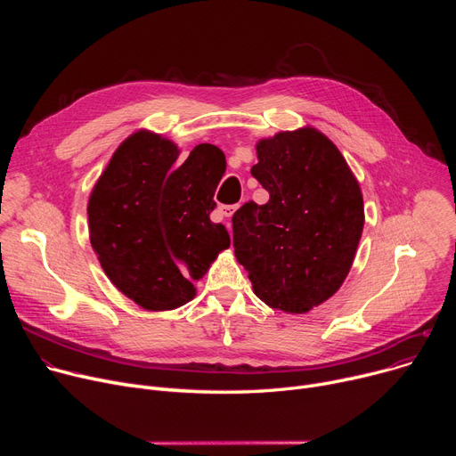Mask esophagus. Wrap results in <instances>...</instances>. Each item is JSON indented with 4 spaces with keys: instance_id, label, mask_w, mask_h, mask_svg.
Here are the masks:
<instances>
[{
    "instance_id": "34e87169",
    "label": "esophagus",
    "mask_w": 456,
    "mask_h": 456,
    "mask_svg": "<svg viewBox=\"0 0 456 456\" xmlns=\"http://www.w3.org/2000/svg\"><path fill=\"white\" fill-rule=\"evenodd\" d=\"M238 208V205H220L218 207V212L224 216V218H231V216L234 214V210ZM227 229H229V232H231V225L227 224Z\"/></svg>"
}]
</instances>
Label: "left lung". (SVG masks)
<instances>
[{
    "instance_id": "obj_1",
    "label": "left lung",
    "mask_w": 456,
    "mask_h": 456,
    "mask_svg": "<svg viewBox=\"0 0 456 456\" xmlns=\"http://www.w3.org/2000/svg\"><path fill=\"white\" fill-rule=\"evenodd\" d=\"M256 159L251 175L270 200L234 212V255L260 301L305 314L337 294L353 266L364 229L362 190L316 127L260 138Z\"/></svg>"
}]
</instances>
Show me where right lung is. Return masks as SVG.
Instances as JSON below:
<instances>
[{
    "label": "right lung",
    "mask_w": 456,
    "mask_h": 456,
    "mask_svg": "<svg viewBox=\"0 0 456 456\" xmlns=\"http://www.w3.org/2000/svg\"><path fill=\"white\" fill-rule=\"evenodd\" d=\"M181 150L159 133L138 129L112 153L88 198L94 253L116 289L150 313L196 297L194 281L231 246L210 222L225 155L201 143L175 166Z\"/></svg>",
    "instance_id": "right-lung-1"
}]
</instances>
